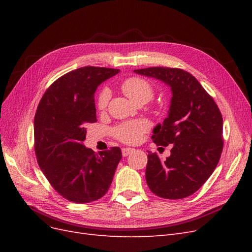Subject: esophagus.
<instances>
[{"label":"esophagus","instance_id":"1","mask_svg":"<svg viewBox=\"0 0 252 252\" xmlns=\"http://www.w3.org/2000/svg\"><path fill=\"white\" fill-rule=\"evenodd\" d=\"M133 150V148H123L122 149V155H123V157H127L130 155Z\"/></svg>","mask_w":252,"mask_h":252}]
</instances>
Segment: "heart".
<instances>
[{"mask_svg": "<svg viewBox=\"0 0 252 252\" xmlns=\"http://www.w3.org/2000/svg\"><path fill=\"white\" fill-rule=\"evenodd\" d=\"M121 89L123 93L132 100L138 103L139 101H149L154 95V88L151 84L143 78L131 77L125 79L121 84ZM110 98V91L108 88H103L97 96V108L100 110L107 107ZM149 129V123L146 120H135L124 122L114 128L113 133L118 140L127 144L138 143L143 134Z\"/></svg>", "mask_w": 252, "mask_h": 252, "instance_id": "b5f03b06", "label": "heart"}]
</instances>
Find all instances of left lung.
<instances>
[{"label": "left lung", "mask_w": 252, "mask_h": 252, "mask_svg": "<svg viewBox=\"0 0 252 252\" xmlns=\"http://www.w3.org/2000/svg\"><path fill=\"white\" fill-rule=\"evenodd\" d=\"M135 73L170 86V108L151 139L158 146L172 144L165 161L148 151L146 182L159 197L184 199L209 179L223 150V118L212 96L192 74L169 67H149Z\"/></svg>", "instance_id": "1"}]
</instances>
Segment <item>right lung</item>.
I'll use <instances>...</instances> for the list:
<instances>
[{
	"label": "right lung",
	"instance_id": "add662e5",
	"mask_svg": "<svg viewBox=\"0 0 252 252\" xmlns=\"http://www.w3.org/2000/svg\"><path fill=\"white\" fill-rule=\"evenodd\" d=\"M119 69L85 66L68 72L45 91L34 116V151L45 177L66 200L89 203L111 185L122 158L119 147L98 154L84 146L86 127L95 123L94 93Z\"/></svg>",
	"mask_w": 252,
	"mask_h": 252
}]
</instances>
